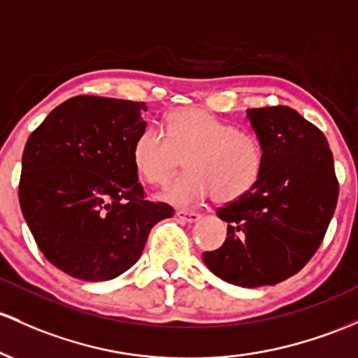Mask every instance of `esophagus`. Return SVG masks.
<instances>
[{
	"label": "esophagus",
	"mask_w": 358,
	"mask_h": 358,
	"mask_svg": "<svg viewBox=\"0 0 358 358\" xmlns=\"http://www.w3.org/2000/svg\"><path fill=\"white\" fill-rule=\"evenodd\" d=\"M176 217L182 219L185 222H197L200 221L202 215L197 214V212H190V210H176Z\"/></svg>",
	"instance_id": "obj_1"
}]
</instances>
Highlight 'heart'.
<instances>
[{
	"instance_id": "1",
	"label": "heart",
	"mask_w": 358,
	"mask_h": 358,
	"mask_svg": "<svg viewBox=\"0 0 358 358\" xmlns=\"http://www.w3.org/2000/svg\"><path fill=\"white\" fill-rule=\"evenodd\" d=\"M132 161L144 182L164 185L183 168L188 173L161 192V199L190 207L214 195L221 203L236 202L260 180L265 151L257 136L203 108H178L164 122L139 132Z\"/></svg>"
}]
</instances>
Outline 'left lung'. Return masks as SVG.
<instances>
[{"label":"left lung","instance_id":"obj_1","mask_svg":"<svg viewBox=\"0 0 358 358\" xmlns=\"http://www.w3.org/2000/svg\"><path fill=\"white\" fill-rule=\"evenodd\" d=\"M265 164L253 190L219 207L227 222L221 248L206 251L214 275L241 287L296 275L323 243L338 200V178L323 132L285 105L250 108Z\"/></svg>","mask_w":358,"mask_h":358}]
</instances>
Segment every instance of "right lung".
Returning a JSON list of instances; mask_svg holds the SVG:
<instances>
[{
	"instance_id": "add662e5",
	"label": "right lung",
	"mask_w": 358,
	"mask_h": 358,
	"mask_svg": "<svg viewBox=\"0 0 358 358\" xmlns=\"http://www.w3.org/2000/svg\"><path fill=\"white\" fill-rule=\"evenodd\" d=\"M143 101L81 95L56 107L27 141L18 199L44 257L71 277L101 282L139 260L149 231L175 214L151 202L132 146Z\"/></svg>"
}]
</instances>
